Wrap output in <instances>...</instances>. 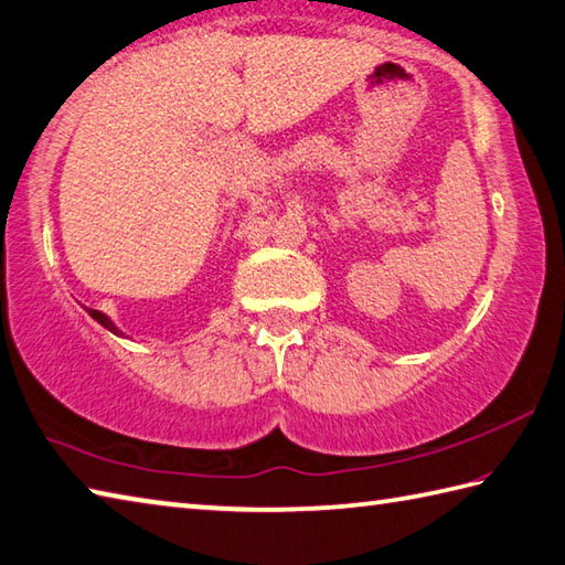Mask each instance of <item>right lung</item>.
I'll use <instances>...</instances> for the list:
<instances>
[{
    "label": "right lung",
    "instance_id": "obj_1",
    "mask_svg": "<svg viewBox=\"0 0 565 565\" xmlns=\"http://www.w3.org/2000/svg\"><path fill=\"white\" fill-rule=\"evenodd\" d=\"M85 311H87V313H90V316H93V318L97 320V323H99V326H103V328H107V330H109V333H115V335H125V333H121V330H119V328H117V326L113 323V320H109V318H107V316H105L103 311H95V308H85Z\"/></svg>",
    "mask_w": 565,
    "mask_h": 565
}]
</instances>
